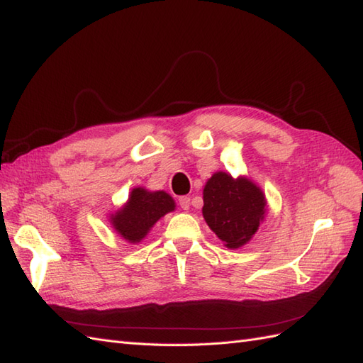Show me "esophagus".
<instances>
[{
	"instance_id": "esophagus-1",
	"label": "esophagus",
	"mask_w": 363,
	"mask_h": 363,
	"mask_svg": "<svg viewBox=\"0 0 363 363\" xmlns=\"http://www.w3.org/2000/svg\"><path fill=\"white\" fill-rule=\"evenodd\" d=\"M178 202H179L181 208H184V210H189L190 208V198L189 196H181L178 199Z\"/></svg>"
}]
</instances>
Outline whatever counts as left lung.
Wrapping results in <instances>:
<instances>
[{"label":"left lung","instance_id":"left-lung-1","mask_svg":"<svg viewBox=\"0 0 363 363\" xmlns=\"http://www.w3.org/2000/svg\"><path fill=\"white\" fill-rule=\"evenodd\" d=\"M264 212L263 191L249 179L218 172L207 181L202 215L229 249H238L254 237Z\"/></svg>","mask_w":363,"mask_h":363}]
</instances>
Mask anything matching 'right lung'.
Wrapping results in <instances>:
<instances>
[{
	"label": "right lung",
	"instance_id": "add662e5",
	"mask_svg": "<svg viewBox=\"0 0 363 363\" xmlns=\"http://www.w3.org/2000/svg\"><path fill=\"white\" fill-rule=\"evenodd\" d=\"M174 210V201L165 191L134 189L126 204L111 216L114 229L130 242H139L155 223Z\"/></svg>",
	"mask_w": 363,
	"mask_h": 363
}]
</instances>
